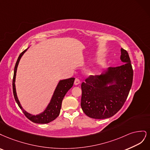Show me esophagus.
<instances>
[{
    "label": "esophagus",
    "instance_id": "34e87169",
    "mask_svg": "<svg viewBox=\"0 0 150 150\" xmlns=\"http://www.w3.org/2000/svg\"><path fill=\"white\" fill-rule=\"evenodd\" d=\"M80 83V81L79 80V79H75V81H74V84H75V85H79Z\"/></svg>",
    "mask_w": 150,
    "mask_h": 150
}]
</instances>
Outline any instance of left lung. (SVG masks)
Returning <instances> with one entry per match:
<instances>
[{"instance_id":"left-lung-1","label":"left lung","mask_w":150,"mask_h":150,"mask_svg":"<svg viewBox=\"0 0 150 150\" xmlns=\"http://www.w3.org/2000/svg\"><path fill=\"white\" fill-rule=\"evenodd\" d=\"M120 59L122 65L109 67L100 75L89 76L81 83V107L88 117H112L124 105L132 85L133 71L128 53L122 48Z\"/></svg>"}]
</instances>
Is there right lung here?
Segmentation results:
<instances>
[{
  "label": "right lung",
  "instance_id": "add662e5",
  "mask_svg": "<svg viewBox=\"0 0 150 150\" xmlns=\"http://www.w3.org/2000/svg\"><path fill=\"white\" fill-rule=\"evenodd\" d=\"M27 49L23 51L20 55L18 56V59L16 62V64L15 65V68H14V73H13V77L12 80V87H13V93L14 96V98H15L17 105L22 110L23 114L25 115V117L32 122L35 123H40V124H45L49 123L52 121H54L55 118L58 117L60 112V109L62 107V100L64 99L65 94L74 85L75 78H70L68 79L62 80L59 81V84L57 85L56 89L54 91V95H53L52 99L50 100V102L49 103V105L45 110V111L39 115H37L36 116L32 115L30 113H27L26 111L24 110L22 106L19 102L18 100L17 93H16V72L17 67L18 65L19 61H20L22 56L23 54L26 52Z\"/></svg>",
  "mask_w": 150,
  "mask_h": 150
}]
</instances>
